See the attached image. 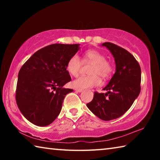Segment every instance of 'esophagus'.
<instances>
[{"label":"esophagus","mask_w":160,"mask_h":160,"mask_svg":"<svg viewBox=\"0 0 160 160\" xmlns=\"http://www.w3.org/2000/svg\"><path fill=\"white\" fill-rule=\"evenodd\" d=\"M75 90L78 92H81L83 91L82 89H80V88H75Z\"/></svg>","instance_id":"34e87169"}]
</instances>
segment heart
Here are the masks:
<instances>
[{
	"mask_svg": "<svg viewBox=\"0 0 160 160\" xmlns=\"http://www.w3.org/2000/svg\"><path fill=\"white\" fill-rule=\"evenodd\" d=\"M84 62H90L93 63L91 67L88 76H80L72 81V85L78 88H93L101 84V80L98 77L107 79L112 74L113 68L109 61L106 60L104 54L96 50H88L83 55ZM82 61L77 54H74L70 57L66 64V69L70 75L77 76L79 74Z\"/></svg>",
	"mask_w": 160,
	"mask_h": 160,
	"instance_id": "1",
	"label": "heart"
}]
</instances>
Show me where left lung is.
<instances>
[{
    "instance_id": "1",
    "label": "left lung",
    "mask_w": 160,
    "mask_h": 160,
    "mask_svg": "<svg viewBox=\"0 0 160 160\" xmlns=\"http://www.w3.org/2000/svg\"><path fill=\"white\" fill-rule=\"evenodd\" d=\"M114 58L116 72L103 89L106 93L95 92L87 107L97 117L110 121L123 115L140 92L141 69L131 53L111 42L103 43Z\"/></svg>"
}]
</instances>
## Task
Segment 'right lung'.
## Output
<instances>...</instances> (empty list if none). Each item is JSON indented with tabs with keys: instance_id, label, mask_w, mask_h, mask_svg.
Returning <instances> with one entry per match:
<instances>
[{
	"instance_id": "1",
	"label": "right lung",
	"mask_w": 160,
	"mask_h": 160,
	"mask_svg": "<svg viewBox=\"0 0 160 160\" xmlns=\"http://www.w3.org/2000/svg\"><path fill=\"white\" fill-rule=\"evenodd\" d=\"M80 44H53L35 52L19 71L15 99L22 115L34 125L51 124L60 113L71 80L66 70L68 59Z\"/></svg>"
}]
</instances>
